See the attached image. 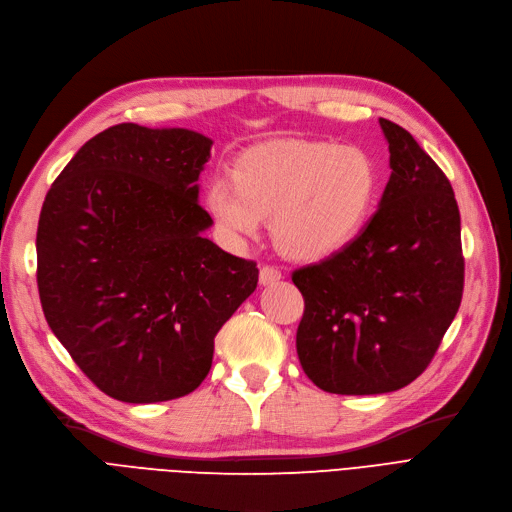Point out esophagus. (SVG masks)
I'll return each instance as SVG.
<instances>
[{"instance_id":"34e87169","label":"esophagus","mask_w":512,"mask_h":512,"mask_svg":"<svg viewBox=\"0 0 512 512\" xmlns=\"http://www.w3.org/2000/svg\"><path fill=\"white\" fill-rule=\"evenodd\" d=\"M258 279H260L262 285H273V283H277L281 279V271L277 267H269V264H267V267L260 269Z\"/></svg>"}]
</instances>
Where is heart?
<instances>
[{
    "instance_id": "obj_1",
    "label": "heart",
    "mask_w": 512,
    "mask_h": 512,
    "mask_svg": "<svg viewBox=\"0 0 512 512\" xmlns=\"http://www.w3.org/2000/svg\"><path fill=\"white\" fill-rule=\"evenodd\" d=\"M376 189V163L363 149L292 140L243 153L233 180H210L206 206L231 241L258 237L264 218H273L281 250L313 260L355 239Z\"/></svg>"
}]
</instances>
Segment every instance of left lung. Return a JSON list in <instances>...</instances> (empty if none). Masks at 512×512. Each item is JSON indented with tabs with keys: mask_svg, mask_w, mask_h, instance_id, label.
<instances>
[{
	"mask_svg": "<svg viewBox=\"0 0 512 512\" xmlns=\"http://www.w3.org/2000/svg\"><path fill=\"white\" fill-rule=\"evenodd\" d=\"M391 178L344 248L294 271L304 296L296 351L321 391L380 395L435 357L464 288L460 212L447 176L414 136L380 119Z\"/></svg>",
	"mask_w": 512,
	"mask_h": 512,
	"instance_id": "obj_1",
	"label": "left lung"
}]
</instances>
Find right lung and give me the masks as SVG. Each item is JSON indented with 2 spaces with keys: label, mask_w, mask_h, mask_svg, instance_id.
Listing matches in <instances>:
<instances>
[{
  "label": "right lung",
  "mask_w": 512,
  "mask_h": 512,
  "mask_svg": "<svg viewBox=\"0 0 512 512\" xmlns=\"http://www.w3.org/2000/svg\"><path fill=\"white\" fill-rule=\"evenodd\" d=\"M212 140L117 124L90 138L39 214L46 321L102 393L185 397L208 376L214 338L258 283L256 262L203 237L199 174Z\"/></svg>",
  "instance_id": "add662e5"
}]
</instances>
